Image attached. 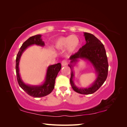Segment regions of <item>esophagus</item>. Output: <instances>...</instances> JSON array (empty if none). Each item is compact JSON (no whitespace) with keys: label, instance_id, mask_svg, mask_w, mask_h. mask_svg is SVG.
<instances>
[{"label":"esophagus","instance_id":"obj_1","mask_svg":"<svg viewBox=\"0 0 127 127\" xmlns=\"http://www.w3.org/2000/svg\"><path fill=\"white\" fill-rule=\"evenodd\" d=\"M66 65H67V61H66V60H63V61L62 62V65L65 66Z\"/></svg>","mask_w":127,"mask_h":127}]
</instances>
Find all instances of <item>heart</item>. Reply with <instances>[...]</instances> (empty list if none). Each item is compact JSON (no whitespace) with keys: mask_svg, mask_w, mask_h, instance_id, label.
Returning <instances> with one entry per match:
<instances>
[{"mask_svg":"<svg viewBox=\"0 0 127 127\" xmlns=\"http://www.w3.org/2000/svg\"><path fill=\"white\" fill-rule=\"evenodd\" d=\"M79 44V40L76 35L62 36L55 41L54 46L58 49H63L65 48L69 53H73L76 50Z\"/></svg>","mask_w":127,"mask_h":127,"instance_id":"heart-1","label":"heart"}]
</instances>
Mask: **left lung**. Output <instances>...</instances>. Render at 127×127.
<instances>
[{
    "label": "left lung",
    "instance_id": "left-lung-1",
    "mask_svg": "<svg viewBox=\"0 0 127 127\" xmlns=\"http://www.w3.org/2000/svg\"><path fill=\"white\" fill-rule=\"evenodd\" d=\"M84 36L86 43L76 53L70 56V60L71 61L68 65L71 69L70 83L72 89L77 93L89 95L95 92L104 83L107 77L109 65L106 51L102 43L91 33L85 32ZM78 59H83L90 61L97 74L96 80L89 88L81 89L77 88L72 81L74 76V72L72 70L74 65L72 63H75Z\"/></svg>",
    "mask_w": 127,
    "mask_h": 127
}]
</instances>
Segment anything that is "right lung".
I'll return each mask as SVG.
<instances>
[{"mask_svg": "<svg viewBox=\"0 0 127 127\" xmlns=\"http://www.w3.org/2000/svg\"><path fill=\"white\" fill-rule=\"evenodd\" d=\"M41 35H36L31 36L23 42L22 45L17 54L16 57V70L17 81L20 86L30 96L33 97H41L50 94L54 89L55 81L58 74L62 68L61 64L59 63L48 66L45 77V81L41 85L31 86L25 84L22 81L19 73V63L22 53L29 46L37 45L43 46L45 45L44 42L42 40Z\"/></svg>", "mask_w": 127, "mask_h": 127, "instance_id": "add662e5", "label": "right lung"}]
</instances>
